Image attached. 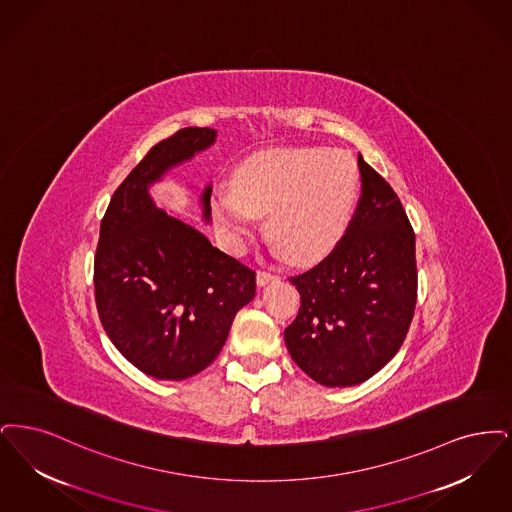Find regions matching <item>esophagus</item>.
<instances>
[{
    "instance_id": "obj_1",
    "label": "esophagus",
    "mask_w": 512,
    "mask_h": 512,
    "mask_svg": "<svg viewBox=\"0 0 512 512\" xmlns=\"http://www.w3.org/2000/svg\"><path fill=\"white\" fill-rule=\"evenodd\" d=\"M275 279H277V275L271 273V271H266V269H258V273H256V281H258L260 287H264V285L275 281Z\"/></svg>"
}]
</instances>
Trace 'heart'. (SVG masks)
Returning <instances> with one entry per match:
<instances>
[{
  "mask_svg": "<svg viewBox=\"0 0 512 512\" xmlns=\"http://www.w3.org/2000/svg\"><path fill=\"white\" fill-rule=\"evenodd\" d=\"M359 168L354 156L329 149H275L252 156L233 179V191L214 200L216 222L231 248L267 216L269 239L290 264L325 258L344 237L356 210Z\"/></svg>",
  "mask_w": 512,
  "mask_h": 512,
  "instance_id": "1",
  "label": "heart"
}]
</instances>
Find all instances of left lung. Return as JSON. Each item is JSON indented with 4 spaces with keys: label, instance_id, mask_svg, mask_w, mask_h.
<instances>
[{
    "label": "left lung",
    "instance_id": "left-lung-1",
    "mask_svg": "<svg viewBox=\"0 0 512 512\" xmlns=\"http://www.w3.org/2000/svg\"><path fill=\"white\" fill-rule=\"evenodd\" d=\"M361 195L340 243L290 277L300 310L285 329L294 363L325 386L380 371L409 331L417 304L415 233L390 183L357 156Z\"/></svg>",
    "mask_w": 512,
    "mask_h": 512
}]
</instances>
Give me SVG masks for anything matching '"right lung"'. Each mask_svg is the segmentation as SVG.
Here are the masks:
<instances>
[{"label":"right lung","mask_w":512,"mask_h":512,"mask_svg":"<svg viewBox=\"0 0 512 512\" xmlns=\"http://www.w3.org/2000/svg\"><path fill=\"white\" fill-rule=\"evenodd\" d=\"M181 128L156 143L112 195L93 262L95 304L118 352L145 375L193 377L218 354L233 317L256 294V271L158 210L147 185L214 143ZM210 218V187L202 195Z\"/></svg>","instance_id":"right-lung-1"}]
</instances>
